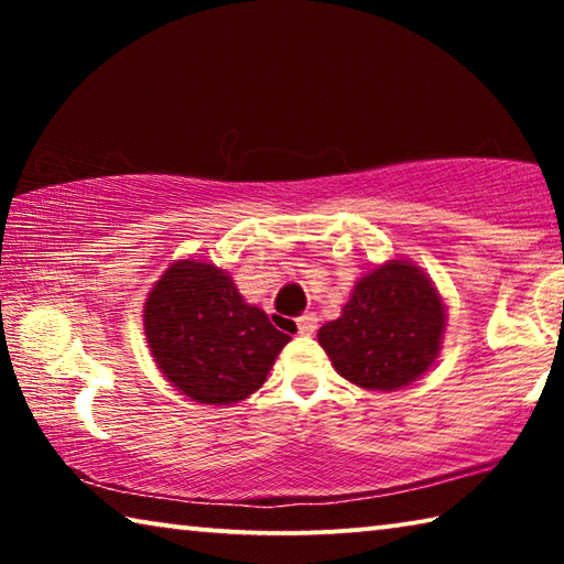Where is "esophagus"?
<instances>
[{"instance_id": "1", "label": "esophagus", "mask_w": 564, "mask_h": 564, "mask_svg": "<svg viewBox=\"0 0 564 564\" xmlns=\"http://www.w3.org/2000/svg\"><path fill=\"white\" fill-rule=\"evenodd\" d=\"M316 328H318L316 313H303V316L299 318V333H301V336H313V333H316Z\"/></svg>"}]
</instances>
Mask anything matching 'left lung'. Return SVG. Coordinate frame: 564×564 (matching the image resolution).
I'll list each match as a JSON object with an SVG mask.
<instances>
[{
  "instance_id": "8db88e82",
  "label": "left lung",
  "mask_w": 564,
  "mask_h": 564,
  "mask_svg": "<svg viewBox=\"0 0 564 564\" xmlns=\"http://www.w3.org/2000/svg\"><path fill=\"white\" fill-rule=\"evenodd\" d=\"M445 303L410 261H388L362 275L340 318L318 330L338 373L368 390H398L425 373L441 352Z\"/></svg>"
}]
</instances>
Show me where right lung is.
Returning a JSON list of instances; mask_svg holds the SVG:
<instances>
[{"label":"right lung","mask_w":564,"mask_h":564,"mask_svg":"<svg viewBox=\"0 0 564 564\" xmlns=\"http://www.w3.org/2000/svg\"><path fill=\"white\" fill-rule=\"evenodd\" d=\"M144 333L171 386L206 405L256 393L291 336L246 303L231 275L206 261H176L144 303Z\"/></svg>","instance_id":"add662e5"}]
</instances>
